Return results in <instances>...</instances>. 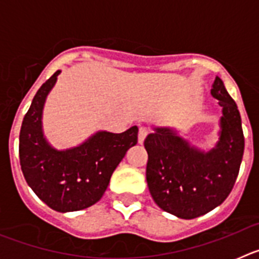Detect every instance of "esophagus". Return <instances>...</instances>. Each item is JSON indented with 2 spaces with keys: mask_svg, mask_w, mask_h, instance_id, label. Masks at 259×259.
<instances>
[{
  "mask_svg": "<svg viewBox=\"0 0 259 259\" xmlns=\"http://www.w3.org/2000/svg\"><path fill=\"white\" fill-rule=\"evenodd\" d=\"M148 134H149V130L146 127L139 128V143L143 144L144 140H145V137L148 136Z\"/></svg>",
  "mask_w": 259,
  "mask_h": 259,
  "instance_id": "esophagus-1",
  "label": "esophagus"
}]
</instances>
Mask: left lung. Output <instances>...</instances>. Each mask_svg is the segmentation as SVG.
I'll list each match as a JSON object with an SVG mask.
<instances>
[{
	"label": "left lung",
	"mask_w": 259,
	"mask_h": 259,
	"mask_svg": "<svg viewBox=\"0 0 259 259\" xmlns=\"http://www.w3.org/2000/svg\"><path fill=\"white\" fill-rule=\"evenodd\" d=\"M211 95L223 109L214 149L205 153L191 148L168 128H155L144 141L150 194L163 211L178 218H197L219 206L239 175L244 154L241 116L221 77H215Z\"/></svg>",
	"instance_id": "1"
}]
</instances>
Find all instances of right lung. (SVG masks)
<instances>
[{
    "instance_id": "add662e5",
    "label": "right lung",
    "mask_w": 259,
    "mask_h": 259,
    "mask_svg": "<svg viewBox=\"0 0 259 259\" xmlns=\"http://www.w3.org/2000/svg\"><path fill=\"white\" fill-rule=\"evenodd\" d=\"M57 71L38 89L23 119L19 135V161L27 184L50 209L77 211L101 200L114 170L127 150L137 144L139 128L122 134L101 131L81 145L56 150L41 130L45 98L54 87Z\"/></svg>"
}]
</instances>
